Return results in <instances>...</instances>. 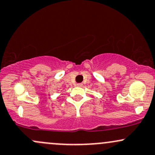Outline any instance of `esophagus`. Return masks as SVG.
<instances>
[{
	"mask_svg": "<svg viewBox=\"0 0 155 155\" xmlns=\"http://www.w3.org/2000/svg\"><path fill=\"white\" fill-rule=\"evenodd\" d=\"M76 86H82L83 84H76Z\"/></svg>",
	"mask_w": 155,
	"mask_h": 155,
	"instance_id": "esophagus-1",
	"label": "esophagus"
}]
</instances>
